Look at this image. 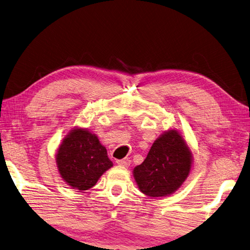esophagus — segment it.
I'll return each mask as SVG.
<instances>
[{"label":"esophagus","instance_id":"1","mask_svg":"<svg viewBox=\"0 0 250 250\" xmlns=\"http://www.w3.org/2000/svg\"><path fill=\"white\" fill-rule=\"evenodd\" d=\"M116 163H118L120 166L128 167L130 165V160L129 159H126V157H125V159H123V160H118V161H116Z\"/></svg>","mask_w":250,"mask_h":250}]
</instances>
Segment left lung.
<instances>
[{"label": "left lung", "instance_id": "obj_1", "mask_svg": "<svg viewBox=\"0 0 250 250\" xmlns=\"http://www.w3.org/2000/svg\"><path fill=\"white\" fill-rule=\"evenodd\" d=\"M193 155L188 142L176 128L157 137L146 160L132 169L139 190L150 197L175 193L189 177Z\"/></svg>", "mask_w": 250, "mask_h": 250}]
</instances>
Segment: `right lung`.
<instances>
[{
	"instance_id": "1",
	"label": "right lung",
	"mask_w": 250,
	"mask_h": 250,
	"mask_svg": "<svg viewBox=\"0 0 250 250\" xmlns=\"http://www.w3.org/2000/svg\"><path fill=\"white\" fill-rule=\"evenodd\" d=\"M56 165L62 180L72 189L82 192L93 188L113 163L98 136L84 127L75 126L59 145Z\"/></svg>"
}]
</instances>
